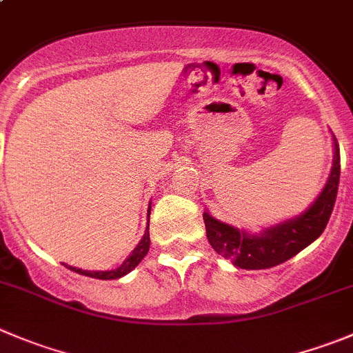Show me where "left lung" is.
<instances>
[{
  "label": "left lung",
  "mask_w": 353,
  "mask_h": 353,
  "mask_svg": "<svg viewBox=\"0 0 353 353\" xmlns=\"http://www.w3.org/2000/svg\"><path fill=\"white\" fill-rule=\"evenodd\" d=\"M340 184V148L334 138V163L331 176L316 203L300 217L265 229L262 234L252 236L232 225L217 221L208 212L203 214L207 238L212 248L234 262L241 269H269L286 262L316 241L326 229L333 214Z\"/></svg>",
  "instance_id": "1"
}]
</instances>
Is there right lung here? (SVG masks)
Here are the masks:
<instances>
[{
    "label": "right lung",
    "instance_id": "1",
    "mask_svg": "<svg viewBox=\"0 0 353 353\" xmlns=\"http://www.w3.org/2000/svg\"><path fill=\"white\" fill-rule=\"evenodd\" d=\"M148 217H150V208H148ZM148 221H150V219H148ZM148 250H150V231H148V228H146V232H145V236H143L141 241H139V245L136 246L134 250H132L131 255H129L128 259L124 260V263H122L121 268L115 269V271H98V272H94V271H82V269L72 268V265H65V263H63V265H65V268L70 269V271L77 272V274L90 276V278L119 279V278H122V276L128 274V272H131L132 269H134L143 259H145V255L148 253Z\"/></svg>",
    "mask_w": 353,
    "mask_h": 353
}]
</instances>
